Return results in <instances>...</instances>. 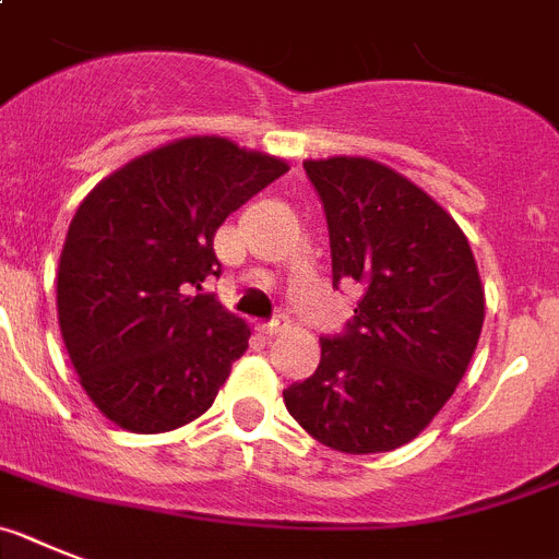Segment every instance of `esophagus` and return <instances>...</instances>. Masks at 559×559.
I'll use <instances>...</instances> for the list:
<instances>
[{"label": "esophagus", "instance_id": "obj_1", "mask_svg": "<svg viewBox=\"0 0 559 559\" xmlns=\"http://www.w3.org/2000/svg\"><path fill=\"white\" fill-rule=\"evenodd\" d=\"M286 329V320L284 318H273V320H266V323H261L259 332L266 334V337H273V334H281Z\"/></svg>", "mask_w": 559, "mask_h": 559}]
</instances>
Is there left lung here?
<instances>
[{
	"mask_svg": "<svg viewBox=\"0 0 559 559\" xmlns=\"http://www.w3.org/2000/svg\"><path fill=\"white\" fill-rule=\"evenodd\" d=\"M323 202L332 281L360 284L354 318L320 337V366L284 391L286 411L340 453H388L425 430L467 371L484 286L453 216L366 157L307 159Z\"/></svg>",
	"mask_w": 559,
	"mask_h": 559,
	"instance_id": "8db88e82",
	"label": "left lung"
}]
</instances>
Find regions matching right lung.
<instances>
[{
    "label": "right lung",
    "instance_id": "add662e5",
    "mask_svg": "<svg viewBox=\"0 0 559 559\" xmlns=\"http://www.w3.org/2000/svg\"><path fill=\"white\" fill-rule=\"evenodd\" d=\"M289 165L225 138H186L92 188L58 261V323L86 396L132 433L202 416L250 329L202 293L213 236Z\"/></svg>",
    "mask_w": 559,
    "mask_h": 559
}]
</instances>
